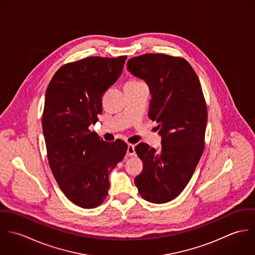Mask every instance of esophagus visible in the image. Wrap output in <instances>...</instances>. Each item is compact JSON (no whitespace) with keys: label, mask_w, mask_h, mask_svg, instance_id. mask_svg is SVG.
<instances>
[{"label":"esophagus","mask_w":255,"mask_h":255,"mask_svg":"<svg viewBox=\"0 0 255 255\" xmlns=\"http://www.w3.org/2000/svg\"><path fill=\"white\" fill-rule=\"evenodd\" d=\"M127 154L128 156H134L135 155V150H134V145L133 144H128Z\"/></svg>","instance_id":"1"}]
</instances>
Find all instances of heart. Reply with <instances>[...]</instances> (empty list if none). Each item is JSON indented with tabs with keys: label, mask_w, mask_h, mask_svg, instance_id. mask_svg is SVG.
Returning <instances> with one entry per match:
<instances>
[{
	"label": "heart",
	"mask_w": 255,
	"mask_h": 255,
	"mask_svg": "<svg viewBox=\"0 0 255 255\" xmlns=\"http://www.w3.org/2000/svg\"><path fill=\"white\" fill-rule=\"evenodd\" d=\"M131 82H141L140 80H130Z\"/></svg>",
	"instance_id": "1"
}]
</instances>
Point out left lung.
<instances>
[{"label":"left lung","instance_id":"1","mask_svg":"<svg viewBox=\"0 0 255 255\" xmlns=\"http://www.w3.org/2000/svg\"><path fill=\"white\" fill-rule=\"evenodd\" d=\"M128 71L147 83L148 115L162 137L159 149L135 146L143 171L134 182L145 200L166 203L184 189L204 149L207 108L200 81L184 59L164 54L131 58Z\"/></svg>","mask_w":255,"mask_h":255}]
</instances>
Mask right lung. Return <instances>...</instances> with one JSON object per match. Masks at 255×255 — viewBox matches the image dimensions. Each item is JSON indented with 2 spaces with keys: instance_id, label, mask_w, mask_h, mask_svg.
Instances as JSON below:
<instances>
[{
  "instance_id": "right-lung-1",
  "label": "right lung",
  "mask_w": 255,
  "mask_h": 255,
  "mask_svg": "<svg viewBox=\"0 0 255 255\" xmlns=\"http://www.w3.org/2000/svg\"><path fill=\"white\" fill-rule=\"evenodd\" d=\"M127 57H88L60 68L45 95L42 128L52 173L65 195L82 208L108 195L109 175L128 150L89 130L102 113V96L123 73Z\"/></svg>"
}]
</instances>
